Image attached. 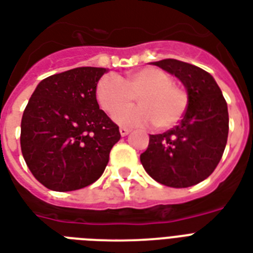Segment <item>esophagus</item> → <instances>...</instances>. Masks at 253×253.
<instances>
[{
	"instance_id": "obj_1",
	"label": "esophagus",
	"mask_w": 253,
	"mask_h": 253,
	"mask_svg": "<svg viewBox=\"0 0 253 253\" xmlns=\"http://www.w3.org/2000/svg\"><path fill=\"white\" fill-rule=\"evenodd\" d=\"M129 133H130V129H128V128H120V134L123 137L128 136Z\"/></svg>"
}]
</instances>
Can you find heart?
<instances>
[{
  "mask_svg": "<svg viewBox=\"0 0 253 253\" xmlns=\"http://www.w3.org/2000/svg\"><path fill=\"white\" fill-rule=\"evenodd\" d=\"M136 95L141 104L126 107L125 105L135 99ZM96 99L107 113L122 108L113 115L117 124L141 126L156 123L160 129L177 124L189 101L185 89L173 84V78L157 67L134 70L125 79L116 75L103 76L96 87Z\"/></svg>",
  "mask_w": 253,
  "mask_h": 253,
  "instance_id": "b5f03b06",
  "label": "heart"
}]
</instances>
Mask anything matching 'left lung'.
I'll return each mask as SVG.
<instances>
[{
	"label": "left lung",
	"instance_id": "left-lung-1",
	"mask_svg": "<svg viewBox=\"0 0 253 253\" xmlns=\"http://www.w3.org/2000/svg\"><path fill=\"white\" fill-rule=\"evenodd\" d=\"M153 64L185 85L189 101L179 125L149 136L141 164L161 185L190 187L206 179L222 158L228 137L227 103L214 78L205 70L177 59Z\"/></svg>",
	"mask_w": 253,
	"mask_h": 253
}]
</instances>
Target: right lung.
Instances as JSON below:
<instances>
[{
  "label": "right lung",
  "mask_w": 253,
  "mask_h": 253,
  "mask_svg": "<svg viewBox=\"0 0 253 253\" xmlns=\"http://www.w3.org/2000/svg\"><path fill=\"white\" fill-rule=\"evenodd\" d=\"M108 68L78 67L43 79L21 121L27 168L47 189L72 191L97 181L120 140L119 126L96 100Z\"/></svg>",
  "instance_id": "1"
}]
</instances>
